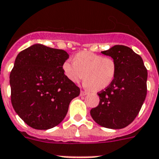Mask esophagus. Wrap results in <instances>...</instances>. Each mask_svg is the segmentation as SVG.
<instances>
[{"label":"esophagus","mask_w":159,"mask_h":159,"mask_svg":"<svg viewBox=\"0 0 159 159\" xmlns=\"http://www.w3.org/2000/svg\"><path fill=\"white\" fill-rule=\"evenodd\" d=\"M87 94H88V92H86V91H84V90H82V91H81V95L82 96L86 95Z\"/></svg>","instance_id":"34e87169"}]
</instances>
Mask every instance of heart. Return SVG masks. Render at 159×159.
<instances>
[{
    "instance_id": "heart-1",
    "label": "heart",
    "mask_w": 159,
    "mask_h": 159,
    "mask_svg": "<svg viewBox=\"0 0 159 159\" xmlns=\"http://www.w3.org/2000/svg\"><path fill=\"white\" fill-rule=\"evenodd\" d=\"M73 61L67 60L62 65L64 75L73 83L84 77V86L100 90L107 87L116 77V62L111 57L83 51L77 53Z\"/></svg>"
}]
</instances>
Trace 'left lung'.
<instances>
[{
  "mask_svg": "<svg viewBox=\"0 0 159 159\" xmlns=\"http://www.w3.org/2000/svg\"><path fill=\"white\" fill-rule=\"evenodd\" d=\"M102 54L116 62L112 82L98 93L99 103L90 110L98 125L120 129L130 125L139 113L147 94V69L142 58L130 48L116 45Z\"/></svg>",
  "mask_w": 159,
  "mask_h": 159,
  "instance_id": "left-lung-1",
  "label": "left lung"
}]
</instances>
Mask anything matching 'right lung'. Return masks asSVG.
I'll return each instance as SVG.
<instances>
[{
    "label": "right lung",
    "instance_id": "add662e5",
    "mask_svg": "<svg viewBox=\"0 0 159 159\" xmlns=\"http://www.w3.org/2000/svg\"><path fill=\"white\" fill-rule=\"evenodd\" d=\"M69 54L62 49L34 44L16 57L9 76L11 102L26 125L49 129L63 120L80 88L64 75Z\"/></svg>",
    "mask_w": 159,
    "mask_h": 159
}]
</instances>
